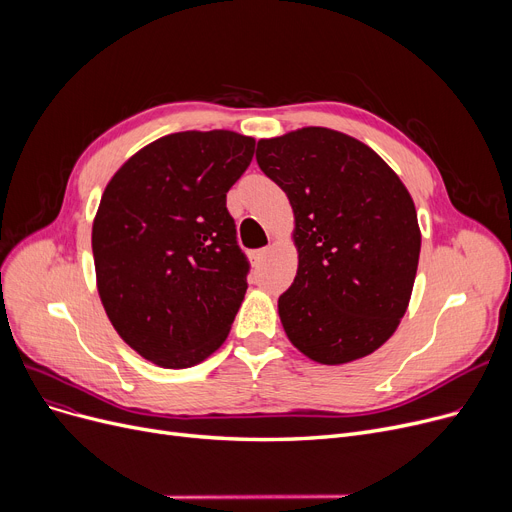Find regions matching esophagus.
Segmentation results:
<instances>
[{"instance_id":"obj_1","label":"esophagus","mask_w":512,"mask_h":512,"mask_svg":"<svg viewBox=\"0 0 512 512\" xmlns=\"http://www.w3.org/2000/svg\"><path fill=\"white\" fill-rule=\"evenodd\" d=\"M267 253H270V249H259V251H253V253H251V261H253V265H261V263H263V259L267 257Z\"/></svg>"}]
</instances>
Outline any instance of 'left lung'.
Here are the masks:
<instances>
[{"mask_svg":"<svg viewBox=\"0 0 512 512\" xmlns=\"http://www.w3.org/2000/svg\"><path fill=\"white\" fill-rule=\"evenodd\" d=\"M257 164L294 211L299 270L278 299L288 340L324 365L378 351L409 307L419 263L407 186L373 149L319 126L261 139Z\"/></svg>","mask_w":512,"mask_h":512,"instance_id":"left-lung-1","label":"left lung"}]
</instances>
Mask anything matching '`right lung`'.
<instances>
[{"label": "right lung", "mask_w": 512, "mask_h": 512, "mask_svg": "<svg viewBox=\"0 0 512 512\" xmlns=\"http://www.w3.org/2000/svg\"><path fill=\"white\" fill-rule=\"evenodd\" d=\"M255 139L232 130L168 134L107 182L93 259L103 309L147 361L193 367L224 344L245 299L249 261L226 193Z\"/></svg>", "instance_id": "obj_1"}]
</instances>
